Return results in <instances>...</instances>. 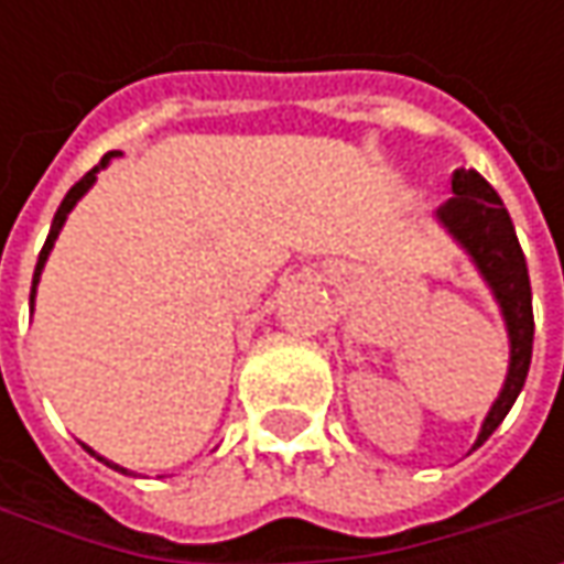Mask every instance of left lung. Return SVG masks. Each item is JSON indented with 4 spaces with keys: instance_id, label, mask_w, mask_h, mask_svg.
Wrapping results in <instances>:
<instances>
[{
    "instance_id": "obj_1",
    "label": "left lung",
    "mask_w": 564,
    "mask_h": 564,
    "mask_svg": "<svg viewBox=\"0 0 564 564\" xmlns=\"http://www.w3.org/2000/svg\"><path fill=\"white\" fill-rule=\"evenodd\" d=\"M452 194L440 206V219L445 228L470 250L474 263L487 275L492 292L502 304V314L509 323L511 336V364L509 379L502 395L496 399L484 430L477 436V445H484L492 436V430L506 421L518 392L524 389V379L531 370L533 355V301L528 260L518 245V235L511 226L509 209L502 206L499 194L489 187L487 178H480L474 169H455L452 175Z\"/></svg>"
}]
</instances>
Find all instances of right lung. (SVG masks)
Returning a JSON list of instances; mask_svg holds the SVG:
<instances>
[{"instance_id": "obj_1", "label": "right lung", "mask_w": 564, "mask_h": 564, "mask_svg": "<svg viewBox=\"0 0 564 564\" xmlns=\"http://www.w3.org/2000/svg\"><path fill=\"white\" fill-rule=\"evenodd\" d=\"M109 156H116V153H106V156L99 160V165H94V169H90V172H87V175H84L80 182H75V185H72V191L65 194V200H62V206L55 209V219H53V228H50V238H46V245H43V250H40V260H36V270H33L31 304H33V289H36V279H40V270H43V263H46V257H50V250H53V241H55V238H58V228H62V223H65V216L72 213V206H75L77 200H80V194H84L87 187L94 185L97 172H99V169H102V165L109 163ZM99 462H102V458H99ZM106 465H109V462H106ZM109 467H116V470H121V474H124V467H119V465H109Z\"/></svg>"}]
</instances>
